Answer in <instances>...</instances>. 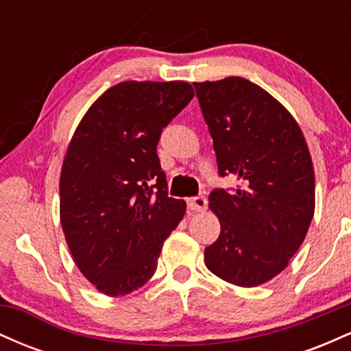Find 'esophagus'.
<instances>
[{"label":"esophagus","instance_id":"obj_1","mask_svg":"<svg viewBox=\"0 0 351 351\" xmlns=\"http://www.w3.org/2000/svg\"><path fill=\"white\" fill-rule=\"evenodd\" d=\"M186 204L191 211H204L208 208V199L203 195H199L195 196V198H188Z\"/></svg>","mask_w":351,"mask_h":351}]
</instances>
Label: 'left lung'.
I'll return each instance as SVG.
<instances>
[{
  "mask_svg": "<svg viewBox=\"0 0 351 351\" xmlns=\"http://www.w3.org/2000/svg\"><path fill=\"white\" fill-rule=\"evenodd\" d=\"M213 136L219 176L209 208L221 234L204 249L206 267L239 287H256L287 267L304 243L315 209V175L293 117L251 80L193 82Z\"/></svg>",
  "mask_w": 351,
  "mask_h": 351,
  "instance_id": "1",
  "label": "left lung"
}]
</instances>
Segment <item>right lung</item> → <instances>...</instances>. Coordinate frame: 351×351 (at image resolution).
Here are the masks:
<instances>
[{
    "label": "right lung",
    "instance_id": "1",
    "mask_svg": "<svg viewBox=\"0 0 351 351\" xmlns=\"http://www.w3.org/2000/svg\"><path fill=\"white\" fill-rule=\"evenodd\" d=\"M193 95L180 80L120 82L72 136L60 171V224L80 272L106 295L147 284L183 219L186 204L168 196L156 145Z\"/></svg>",
    "mask_w": 351,
    "mask_h": 351
}]
</instances>
